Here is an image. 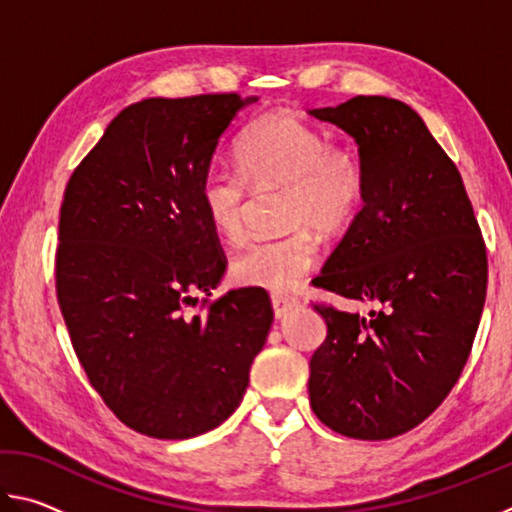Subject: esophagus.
Masks as SVG:
<instances>
[{
  "mask_svg": "<svg viewBox=\"0 0 512 512\" xmlns=\"http://www.w3.org/2000/svg\"><path fill=\"white\" fill-rule=\"evenodd\" d=\"M271 305H273V314L275 318L287 316V311L298 305V300L293 296H282V293H273L271 296Z\"/></svg>",
  "mask_w": 512,
  "mask_h": 512,
  "instance_id": "34e87169",
  "label": "esophagus"
}]
</instances>
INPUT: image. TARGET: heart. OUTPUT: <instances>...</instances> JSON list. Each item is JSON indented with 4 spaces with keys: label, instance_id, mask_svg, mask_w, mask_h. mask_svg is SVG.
<instances>
[{
    "label": "heart",
    "instance_id": "heart-1",
    "mask_svg": "<svg viewBox=\"0 0 512 512\" xmlns=\"http://www.w3.org/2000/svg\"><path fill=\"white\" fill-rule=\"evenodd\" d=\"M239 171L210 164L201 180V205L221 237L244 235L253 192L282 189L284 225L277 239H259L230 262L241 287L291 291L314 268L318 237H339L352 228L366 203L368 176L361 153L329 142L325 133L284 112L250 124L237 142Z\"/></svg>",
    "mask_w": 512,
    "mask_h": 512
}]
</instances>
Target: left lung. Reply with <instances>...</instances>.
<instances>
[{"instance_id": "8db88e82", "label": "left lung", "mask_w": 512, "mask_h": 512, "mask_svg": "<svg viewBox=\"0 0 512 512\" xmlns=\"http://www.w3.org/2000/svg\"><path fill=\"white\" fill-rule=\"evenodd\" d=\"M311 117L359 144L368 192L314 287L377 305L368 316L314 305L327 336L309 361L318 420L359 440L418 427L461 377L479 327L488 257L456 164L418 112L354 97Z\"/></svg>"}]
</instances>
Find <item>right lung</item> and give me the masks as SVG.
Returning <instances> with one entry per match:
<instances>
[{
    "label": "right lung",
    "instance_id": "add662e5",
    "mask_svg": "<svg viewBox=\"0 0 512 512\" xmlns=\"http://www.w3.org/2000/svg\"><path fill=\"white\" fill-rule=\"evenodd\" d=\"M257 97L144 99L110 121L65 187L56 296L108 409L144 436L185 440L235 413L273 323L264 291L212 296L225 271L201 205L219 137Z\"/></svg>",
    "mask_w": 512,
    "mask_h": 512
}]
</instances>
